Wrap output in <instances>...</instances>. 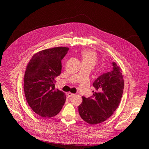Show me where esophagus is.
Wrapping results in <instances>:
<instances>
[{"label": "esophagus", "mask_w": 149, "mask_h": 149, "mask_svg": "<svg viewBox=\"0 0 149 149\" xmlns=\"http://www.w3.org/2000/svg\"><path fill=\"white\" fill-rule=\"evenodd\" d=\"M68 96L69 97H72V96H74L75 94L74 93H70V92H68Z\"/></svg>", "instance_id": "esophagus-1"}]
</instances>
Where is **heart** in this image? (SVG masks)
<instances>
[{"label":"heart","instance_id":"1","mask_svg":"<svg viewBox=\"0 0 149 149\" xmlns=\"http://www.w3.org/2000/svg\"><path fill=\"white\" fill-rule=\"evenodd\" d=\"M82 63H89L94 65L97 60V56L95 52L90 50H83L80 53Z\"/></svg>","mask_w":149,"mask_h":149}]
</instances>
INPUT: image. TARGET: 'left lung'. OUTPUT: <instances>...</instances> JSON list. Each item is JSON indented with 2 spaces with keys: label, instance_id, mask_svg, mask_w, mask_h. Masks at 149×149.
I'll list each match as a JSON object with an SVG mask.
<instances>
[{
  "label": "left lung",
  "instance_id": "1",
  "mask_svg": "<svg viewBox=\"0 0 149 149\" xmlns=\"http://www.w3.org/2000/svg\"><path fill=\"white\" fill-rule=\"evenodd\" d=\"M111 71L99 76L93 83L95 91L88 98L83 97L79 106L81 118L91 124L102 123L109 118L118 107L124 89L121 68L112 63Z\"/></svg>",
  "mask_w": 149,
  "mask_h": 149
}]
</instances>
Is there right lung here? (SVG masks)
Wrapping results in <instances>:
<instances>
[{
	"mask_svg": "<svg viewBox=\"0 0 149 149\" xmlns=\"http://www.w3.org/2000/svg\"><path fill=\"white\" fill-rule=\"evenodd\" d=\"M69 49L56 47L40 51L28 64L24 78L25 95L32 110L42 117L56 116L65 103V93L55 89V83L61 74V60Z\"/></svg>",
	"mask_w": 149,
	"mask_h": 149,
	"instance_id": "right-lung-1",
	"label": "right lung"
}]
</instances>
